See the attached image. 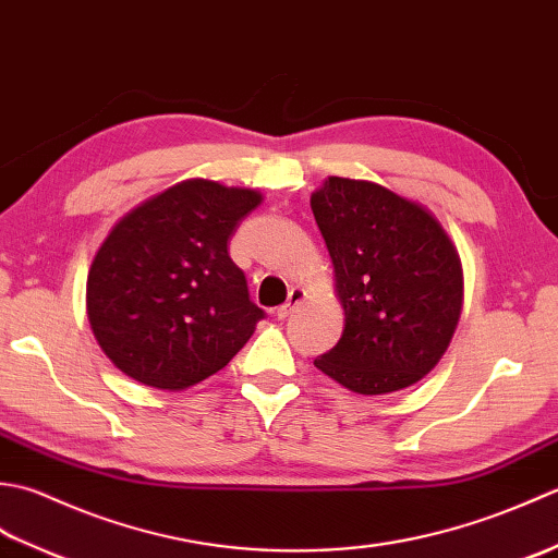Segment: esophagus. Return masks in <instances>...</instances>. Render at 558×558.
I'll return each mask as SVG.
<instances>
[{"instance_id":"1","label":"esophagus","mask_w":558,"mask_h":558,"mask_svg":"<svg viewBox=\"0 0 558 558\" xmlns=\"http://www.w3.org/2000/svg\"><path fill=\"white\" fill-rule=\"evenodd\" d=\"M302 300H304V290H302V288H292L290 294H288V302L278 306L276 316H278V318H288V316L294 312V306L302 304Z\"/></svg>"}]
</instances>
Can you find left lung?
Segmentation results:
<instances>
[{
	"instance_id": "8db88e82",
	"label": "left lung",
	"mask_w": 558,
	"mask_h": 558,
	"mask_svg": "<svg viewBox=\"0 0 558 558\" xmlns=\"http://www.w3.org/2000/svg\"><path fill=\"white\" fill-rule=\"evenodd\" d=\"M312 210L333 258L345 330L316 369L362 396L417 384L460 318V258L429 213L374 182L328 177Z\"/></svg>"
}]
</instances>
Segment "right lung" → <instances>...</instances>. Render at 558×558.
I'll list each match as a JSON object with an SVG mask.
<instances>
[{
	"label": "right lung",
	"mask_w": 558,
	"mask_h": 558,
	"mask_svg": "<svg viewBox=\"0 0 558 558\" xmlns=\"http://www.w3.org/2000/svg\"><path fill=\"white\" fill-rule=\"evenodd\" d=\"M260 204L254 189L177 184L114 225L88 272V322L136 381L180 390L220 372L266 312L228 242Z\"/></svg>",
	"instance_id": "right-lung-1"
}]
</instances>
